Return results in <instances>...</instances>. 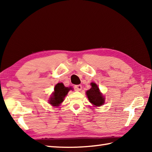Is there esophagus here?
<instances>
[{
  "label": "esophagus",
  "mask_w": 152,
  "mask_h": 152,
  "mask_svg": "<svg viewBox=\"0 0 152 152\" xmlns=\"http://www.w3.org/2000/svg\"><path fill=\"white\" fill-rule=\"evenodd\" d=\"M74 88H75L76 91H81L82 88L81 85H77V86H76L75 87H74Z\"/></svg>",
  "instance_id": "1"
}]
</instances>
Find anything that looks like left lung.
<instances>
[{"instance_id": "8db88e82", "label": "left lung", "mask_w": 152, "mask_h": 152, "mask_svg": "<svg viewBox=\"0 0 152 152\" xmlns=\"http://www.w3.org/2000/svg\"><path fill=\"white\" fill-rule=\"evenodd\" d=\"M91 88L86 91L89 102L95 106H100L104 104L105 98L103 96L97 85L95 83H91Z\"/></svg>"}]
</instances>
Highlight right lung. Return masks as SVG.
Returning a JSON list of instances; mask_svg holds the SVG:
<instances>
[{
    "mask_svg": "<svg viewBox=\"0 0 152 152\" xmlns=\"http://www.w3.org/2000/svg\"><path fill=\"white\" fill-rule=\"evenodd\" d=\"M70 90H72V88H67L63 83H58L55 86L54 91L50 96L49 103L53 106H59Z\"/></svg>",
    "mask_w": 152,
    "mask_h": 152,
    "instance_id": "add662e5",
    "label": "right lung"
}]
</instances>
